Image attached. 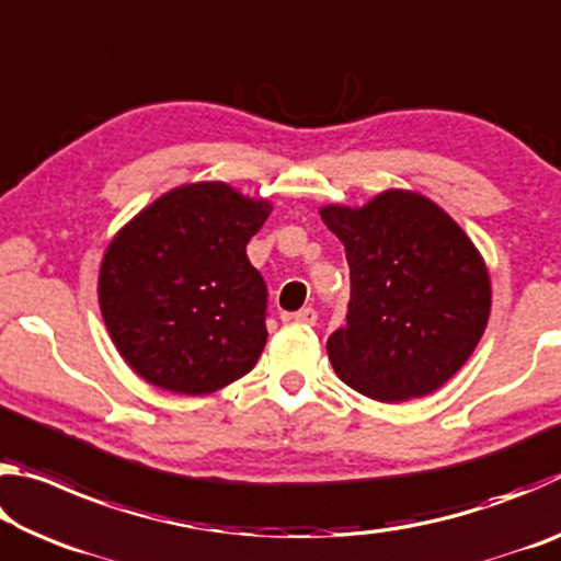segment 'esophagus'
<instances>
[{"label": "esophagus", "instance_id": "esophagus-1", "mask_svg": "<svg viewBox=\"0 0 561 561\" xmlns=\"http://www.w3.org/2000/svg\"><path fill=\"white\" fill-rule=\"evenodd\" d=\"M289 319H294V321H297V324H304V327H314L317 324V311L311 309V307H304L299 311H294Z\"/></svg>", "mask_w": 561, "mask_h": 561}]
</instances>
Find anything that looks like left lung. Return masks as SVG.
<instances>
[{"label":"left lung","instance_id":"8db88e82","mask_svg":"<svg viewBox=\"0 0 561 561\" xmlns=\"http://www.w3.org/2000/svg\"><path fill=\"white\" fill-rule=\"evenodd\" d=\"M346 247V327L327 341L336 376L374 401L421 398L460 371L490 319V274L460 225L428 197L386 190L364 207L327 205Z\"/></svg>","mask_w":561,"mask_h":561}]
</instances>
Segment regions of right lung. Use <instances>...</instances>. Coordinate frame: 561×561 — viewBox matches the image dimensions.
<instances>
[{"mask_svg":"<svg viewBox=\"0 0 561 561\" xmlns=\"http://www.w3.org/2000/svg\"><path fill=\"white\" fill-rule=\"evenodd\" d=\"M272 213L227 183L160 195L113 237L99 304L126 364L183 396L215 393L250 374L267 344V284L247 242Z\"/></svg>","mask_w":561,"mask_h":561,"instance_id":"add662e5","label":"right lung"}]
</instances>
